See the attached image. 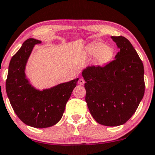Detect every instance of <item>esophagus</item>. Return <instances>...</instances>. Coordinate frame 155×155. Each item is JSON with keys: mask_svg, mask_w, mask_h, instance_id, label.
<instances>
[{"mask_svg": "<svg viewBox=\"0 0 155 155\" xmlns=\"http://www.w3.org/2000/svg\"><path fill=\"white\" fill-rule=\"evenodd\" d=\"M78 84L81 85H84L85 84V80L83 78H79V80H78Z\"/></svg>", "mask_w": 155, "mask_h": 155, "instance_id": "34e87169", "label": "esophagus"}]
</instances>
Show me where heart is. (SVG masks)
Listing matches in <instances>:
<instances>
[{
	"label": "heart",
	"mask_w": 155,
	"mask_h": 155,
	"mask_svg": "<svg viewBox=\"0 0 155 155\" xmlns=\"http://www.w3.org/2000/svg\"><path fill=\"white\" fill-rule=\"evenodd\" d=\"M114 48L100 41H95L87 46L85 54L89 57H95L98 64H104L111 61L114 56Z\"/></svg>",
	"instance_id": "b5f03b06"
}]
</instances>
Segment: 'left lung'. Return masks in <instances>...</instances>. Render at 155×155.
<instances>
[{"instance_id": "8db88e82", "label": "left lung", "mask_w": 155, "mask_h": 155, "mask_svg": "<svg viewBox=\"0 0 155 155\" xmlns=\"http://www.w3.org/2000/svg\"><path fill=\"white\" fill-rule=\"evenodd\" d=\"M120 51L107 65L82 71L85 101L93 118L105 126L122 125L136 112L145 92L144 68L137 51L122 36H111Z\"/></svg>"}]
</instances>
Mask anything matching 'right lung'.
Listing matches in <instances>:
<instances>
[{
  "label": "right lung",
  "mask_w": 155,
  "mask_h": 155,
  "mask_svg": "<svg viewBox=\"0 0 155 155\" xmlns=\"http://www.w3.org/2000/svg\"><path fill=\"white\" fill-rule=\"evenodd\" d=\"M40 40L28 39L12 58L6 80V92L14 111L21 120L35 128H47L58 123L78 78L40 91L32 85L26 66L32 51Z\"/></svg>",
  "instance_id": "1"
}]
</instances>
